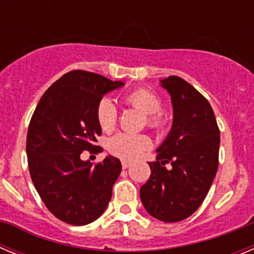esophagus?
<instances>
[{
  "label": "esophagus",
  "instance_id": "1",
  "mask_svg": "<svg viewBox=\"0 0 254 254\" xmlns=\"http://www.w3.org/2000/svg\"><path fill=\"white\" fill-rule=\"evenodd\" d=\"M129 165H131V163H129V161L122 160V168H123V169H127V168H128Z\"/></svg>",
  "mask_w": 254,
  "mask_h": 254
}]
</instances>
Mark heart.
Listing matches in <instances>:
<instances>
[{
  "label": "heart",
  "instance_id": "heart-1",
  "mask_svg": "<svg viewBox=\"0 0 254 254\" xmlns=\"http://www.w3.org/2000/svg\"><path fill=\"white\" fill-rule=\"evenodd\" d=\"M127 104L147 114V123L150 127L159 128L163 125L161 116V100L154 91L147 89H136L125 96ZM96 120L103 131H112L117 123V108L109 98H103L96 107ZM151 141L145 134L118 133L109 140L108 149L116 156L122 159L138 158L142 151L149 149Z\"/></svg>",
  "mask_w": 254,
  "mask_h": 254
}]
</instances>
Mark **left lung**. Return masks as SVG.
<instances>
[{"instance_id": "8db88e82", "label": "left lung", "mask_w": 254, "mask_h": 254, "mask_svg": "<svg viewBox=\"0 0 254 254\" xmlns=\"http://www.w3.org/2000/svg\"><path fill=\"white\" fill-rule=\"evenodd\" d=\"M173 105L170 132L149 163L151 176L140 188L145 210L164 223L187 219L201 206L219 167L220 131L210 103L186 80H160ZM165 163H170L167 170Z\"/></svg>"}]
</instances>
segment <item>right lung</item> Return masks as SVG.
Wrapping results in <instances>:
<instances>
[{
    "label": "right lung",
    "instance_id": "1",
    "mask_svg": "<svg viewBox=\"0 0 254 254\" xmlns=\"http://www.w3.org/2000/svg\"><path fill=\"white\" fill-rule=\"evenodd\" d=\"M123 85L87 71H71L43 94L31 117L26 136L31 181L47 208L64 223H93L111 201L122 170L120 159L108 155L93 165L82 160L81 152L98 147V103Z\"/></svg>",
    "mask_w": 254,
    "mask_h": 254
}]
</instances>
